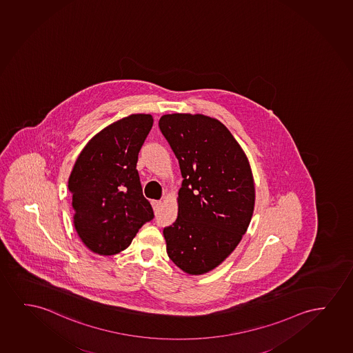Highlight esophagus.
<instances>
[{"label": "esophagus", "instance_id": "obj_1", "mask_svg": "<svg viewBox=\"0 0 353 353\" xmlns=\"http://www.w3.org/2000/svg\"><path fill=\"white\" fill-rule=\"evenodd\" d=\"M152 205H153V208H154L155 212H157V211L159 210L160 206H161V201H159V200H153Z\"/></svg>", "mask_w": 353, "mask_h": 353}]
</instances>
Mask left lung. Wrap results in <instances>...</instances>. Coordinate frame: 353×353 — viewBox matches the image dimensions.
Returning <instances> with one entry per match:
<instances>
[{
  "label": "left lung",
  "instance_id": "left-lung-1",
  "mask_svg": "<svg viewBox=\"0 0 353 353\" xmlns=\"http://www.w3.org/2000/svg\"><path fill=\"white\" fill-rule=\"evenodd\" d=\"M183 177L179 216L164 228L170 259L189 275H203L229 256L251 222L254 182L245 152L221 121L174 113L159 121Z\"/></svg>",
  "mask_w": 353,
  "mask_h": 353
}]
</instances>
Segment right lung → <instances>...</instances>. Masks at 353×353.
I'll return each mask as SVG.
<instances>
[{
	"instance_id": "obj_1",
	"label": "right lung",
	"mask_w": 353,
	"mask_h": 353,
	"mask_svg": "<svg viewBox=\"0 0 353 353\" xmlns=\"http://www.w3.org/2000/svg\"><path fill=\"white\" fill-rule=\"evenodd\" d=\"M152 126L150 114H131L106 126L83 148L70 174L76 232L100 256L124 251L154 218L136 169Z\"/></svg>"
}]
</instances>
